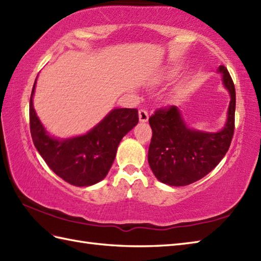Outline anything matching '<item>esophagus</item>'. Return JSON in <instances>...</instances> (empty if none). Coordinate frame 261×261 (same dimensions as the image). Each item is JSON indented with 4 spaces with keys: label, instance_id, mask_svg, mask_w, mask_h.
Listing matches in <instances>:
<instances>
[{
    "label": "esophagus",
    "instance_id": "esophagus-1",
    "mask_svg": "<svg viewBox=\"0 0 261 261\" xmlns=\"http://www.w3.org/2000/svg\"><path fill=\"white\" fill-rule=\"evenodd\" d=\"M148 119H149L148 111L145 110V109H140V110H139V120H140V122H147Z\"/></svg>",
    "mask_w": 261,
    "mask_h": 261
}]
</instances>
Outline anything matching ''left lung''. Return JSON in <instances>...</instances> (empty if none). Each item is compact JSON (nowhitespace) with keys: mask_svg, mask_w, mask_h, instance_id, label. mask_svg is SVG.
Instances as JSON below:
<instances>
[{"mask_svg":"<svg viewBox=\"0 0 261 261\" xmlns=\"http://www.w3.org/2000/svg\"><path fill=\"white\" fill-rule=\"evenodd\" d=\"M223 86L230 93L225 128L216 133L191 130L175 106L160 108L149 118L152 138L148 161L159 181L169 186H187L207 175L225 156L234 131L236 90L226 66L220 65Z\"/></svg>","mask_w":261,"mask_h":261,"instance_id":"obj_1","label":"left lung"}]
</instances>
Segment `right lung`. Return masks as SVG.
I'll list each match as a JSON object with an SVG mask.
<instances>
[{
  "mask_svg": "<svg viewBox=\"0 0 261 261\" xmlns=\"http://www.w3.org/2000/svg\"><path fill=\"white\" fill-rule=\"evenodd\" d=\"M33 84L30 98V130L36 150L51 170L66 182L88 187L106 178L117 154L119 143L139 121L137 109H114L87 135L52 138L36 117Z\"/></svg>",
  "mask_w": 261,
  "mask_h": 261,
  "instance_id": "right-lung-1",
  "label": "right lung"
}]
</instances>
